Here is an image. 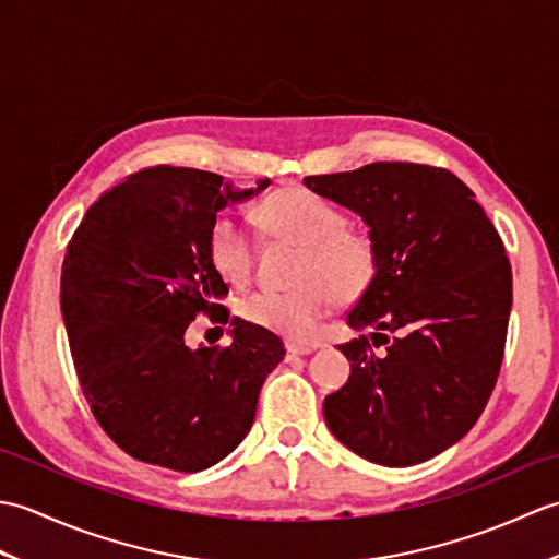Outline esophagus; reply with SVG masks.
I'll return each instance as SVG.
<instances>
[{
  "label": "esophagus",
  "instance_id": "esophagus-1",
  "mask_svg": "<svg viewBox=\"0 0 559 559\" xmlns=\"http://www.w3.org/2000/svg\"><path fill=\"white\" fill-rule=\"evenodd\" d=\"M286 353H288V358H298V355L312 353V348H307V346H295V343H288V346H286Z\"/></svg>",
  "mask_w": 559,
  "mask_h": 559
}]
</instances>
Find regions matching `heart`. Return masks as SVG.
Returning <instances> with one entry per match:
<instances>
[{
	"mask_svg": "<svg viewBox=\"0 0 559 559\" xmlns=\"http://www.w3.org/2000/svg\"><path fill=\"white\" fill-rule=\"evenodd\" d=\"M254 218L269 240L298 247L290 290H261L240 305L249 324L283 338L312 341L329 305L350 307L374 286L379 242L372 230L350 225L346 211L307 187H283L261 199ZM209 259L233 286L254 273L252 235L233 216H218L209 228Z\"/></svg>",
	"mask_w": 559,
	"mask_h": 559,
	"instance_id": "b5f03b06",
	"label": "heart"
}]
</instances>
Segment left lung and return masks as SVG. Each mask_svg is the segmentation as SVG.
Instances as JSON below:
<instances>
[{"label":"left lung","mask_w":559,"mask_h":559,"mask_svg":"<svg viewBox=\"0 0 559 559\" xmlns=\"http://www.w3.org/2000/svg\"><path fill=\"white\" fill-rule=\"evenodd\" d=\"M305 185L360 213L379 242L374 286L348 324L329 430L379 466H413L456 444L488 403L504 358L512 266L500 233L447 168L370 163Z\"/></svg>","instance_id":"obj_1"}]
</instances>
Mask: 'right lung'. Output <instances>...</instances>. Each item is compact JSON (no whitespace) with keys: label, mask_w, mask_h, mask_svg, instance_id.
<instances>
[{"label":"right lung","mask_w":559,"mask_h":559,"mask_svg":"<svg viewBox=\"0 0 559 559\" xmlns=\"http://www.w3.org/2000/svg\"><path fill=\"white\" fill-rule=\"evenodd\" d=\"M269 185L235 192L216 173L153 165L103 192L71 235L59 293L71 360L98 425L136 461L204 471L254 423L283 341L235 319L228 346L192 350L185 331L199 314L230 322L209 228Z\"/></svg>","instance_id":"obj_1"}]
</instances>
